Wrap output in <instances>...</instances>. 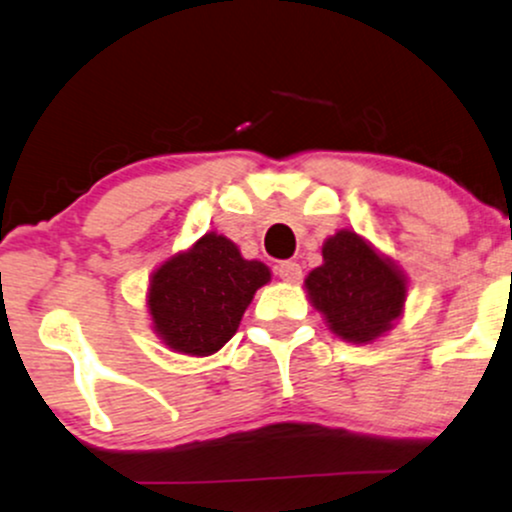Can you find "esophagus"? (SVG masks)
Wrapping results in <instances>:
<instances>
[{"mask_svg": "<svg viewBox=\"0 0 512 512\" xmlns=\"http://www.w3.org/2000/svg\"><path fill=\"white\" fill-rule=\"evenodd\" d=\"M274 269H277V274L284 279V282H299V279H301V267L296 265V262H291V260L279 262V265Z\"/></svg>", "mask_w": 512, "mask_h": 512, "instance_id": "esophagus-1", "label": "esophagus"}]
</instances>
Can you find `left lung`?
<instances>
[{
	"label": "left lung",
	"mask_w": 512,
	"mask_h": 512,
	"mask_svg": "<svg viewBox=\"0 0 512 512\" xmlns=\"http://www.w3.org/2000/svg\"><path fill=\"white\" fill-rule=\"evenodd\" d=\"M303 284L328 328L355 345L389 333L408 291L406 274L355 230H338L325 240L323 265Z\"/></svg>",
	"instance_id": "left-lung-1"
}]
</instances>
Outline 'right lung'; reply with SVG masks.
Returning a JSON list of instances; mask_svg holds the SVG:
<instances>
[{
    "mask_svg": "<svg viewBox=\"0 0 512 512\" xmlns=\"http://www.w3.org/2000/svg\"><path fill=\"white\" fill-rule=\"evenodd\" d=\"M269 279V267L245 260L233 240L206 233L153 272L148 289L153 330L174 352L213 355L233 338L255 291Z\"/></svg>",
    "mask_w": 512,
    "mask_h": 512,
    "instance_id": "right-lung-1",
    "label": "right lung"
}]
</instances>
